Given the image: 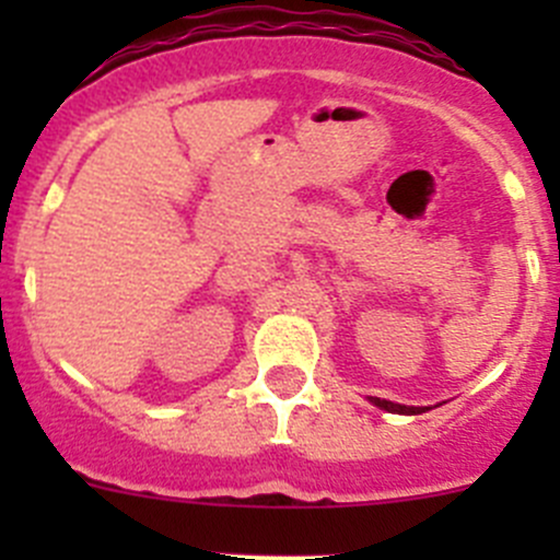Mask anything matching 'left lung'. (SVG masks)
<instances>
[{"mask_svg": "<svg viewBox=\"0 0 560 560\" xmlns=\"http://www.w3.org/2000/svg\"><path fill=\"white\" fill-rule=\"evenodd\" d=\"M371 404L380 406V409L385 411H393V415H422V411H428L425 406H404V404H393V400H385V398H371Z\"/></svg>", "mask_w": 560, "mask_h": 560, "instance_id": "left-lung-1", "label": "left lung"}]
</instances>
